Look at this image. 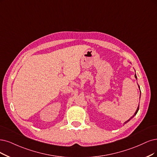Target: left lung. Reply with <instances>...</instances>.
<instances>
[{
  "mask_svg": "<svg viewBox=\"0 0 157 157\" xmlns=\"http://www.w3.org/2000/svg\"><path fill=\"white\" fill-rule=\"evenodd\" d=\"M135 78L136 79V80H137V76H136V74L135 75ZM138 87H139V89H140V86H139V85H138ZM140 94H141V92H140ZM138 110H139V105H138V107H137V109H136V112L135 113L134 115H133L132 117H131V118H129V119L128 120H127L126 121H125V122L124 123V125H125V124H127V122H128V121H130V120H131V119H132V118L133 117H135V115H136V114H137V113H138Z\"/></svg>",
  "mask_w": 157,
  "mask_h": 157,
  "instance_id": "obj_1",
  "label": "left lung"
}]
</instances>
